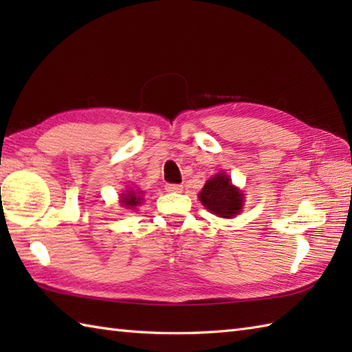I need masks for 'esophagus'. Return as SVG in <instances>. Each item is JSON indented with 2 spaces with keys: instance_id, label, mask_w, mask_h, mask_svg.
Here are the masks:
<instances>
[{
  "instance_id": "obj_1",
  "label": "esophagus",
  "mask_w": 352,
  "mask_h": 352,
  "mask_svg": "<svg viewBox=\"0 0 352 352\" xmlns=\"http://www.w3.org/2000/svg\"><path fill=\"white\" fill-rule=\"evenodd\" d=\"M166 192H172V193H180L183 192V186L182 184H166L164 186Z\"/></svg>"
}]
</instances>
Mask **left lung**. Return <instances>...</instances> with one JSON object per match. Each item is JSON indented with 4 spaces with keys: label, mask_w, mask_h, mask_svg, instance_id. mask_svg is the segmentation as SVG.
I'll use <instances>...</instances> for the list:
<instances>
[{
    "label": "left lung",
    "mask_w": 352,
    "mask_h": 352,
    "mask_svg": "<svg viewBox=\"0 0 352 352\" xmlns=\"http://www.w3.org/2000/svg\"><path fill=\"white\" fill-rule=\"evenodd\" d=\"M199 201L208 212L219 218H234L243 207V193L231 183L226 172L213 175L203 190L199 192Z\"/></svg>",
    "instance_id": "obj_1"
}]
</instances>
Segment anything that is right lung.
<instances>
[{"instance_id":"1","label":"right lung","mask_w":352,"mask_h":352,"mask_svg":"<svg viewBox=\"0 0 352 352\" xmlns=\"http://www.w3.org/2000/svg\"><path fill=\"white\" fill-rule=\"evenodd\" d=\"M140 192H136V190H126L125 193H122L121 195V206L125 207V208H134L136 206L140 204Z\"/></svg>"}]
</instances>
